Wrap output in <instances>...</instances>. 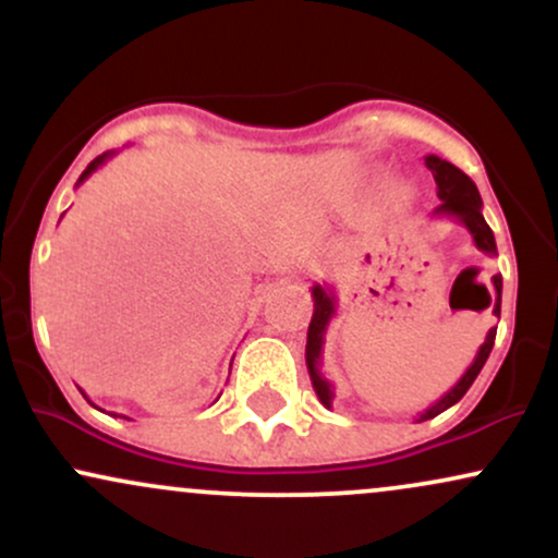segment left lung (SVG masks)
Wrapping results in <instances>:
<instances>
[{"mask_svg":"<svg viewBox=\"0 0 558 558\" xmlns=\"http://www.w3.org/2000/svg\"><path fill=\"white\" fill-rule=\"evenodd\" d=\"M425 165H427V170L433 172L435 185H438V198L444 202L438 209H435L433 215L451 217V220L462 222V226L470 230L472 243H475L480 252L488 254V257H496V254H498L496 252V239H493V230L483 217V198H480V191H477V185L472 183V178L464 175V172L459 170L457 165L446 162V159H440L435 155H427ZM490 283H493V288H490V304L488 306L493 310V315L501 317V288H504L501 272L493 275ZM312 299H315V312H312L310 330H306V369H310L312 388H315L319 403L330 409L332 399H336V388H332V383L323 375V369H319V367H323L325 332H328L330 319L336 317L338 301H336V293H332V288L328 283L312 286ZM493 341H496V328L488 330V336H485L483 345L477 349L475 360H472L470 367L464 369V375L459 377L457 383H453V388L446 390V393L440 396V399L435 403H430L425 412H420L417 422L438 417L440 412H446L448 407H453V403L462 399L466 390H470L472 383H475V377L480 375V369H483V364L488 362Z\"/></svg>","mask_w":558,"mask_h":558,"instance_id":"8db88e82","label":"left lung"}]
</instances>
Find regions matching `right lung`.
I'll use <instances>...</instances> for the list:
<instances>
[{"instance_id": "right-lung-1", "label": "right lung", "mask_w": 558, "mask_h": 558, "mask_svg": "<svg viewBox=\"0 0 558 558\" xmlns=\"http://www.w3.org/2000/svg\"><path fill=\"white\" fill-rule=\"evenodd\" d=\"M110 157H114V151H105V155H99V157H96V159H94V162H92V165H88V168L81 172L78 183H75V185H81L83 181H86V178H88V175H92V172H94V170H99V168H101V165H105V162H107V159H110ZM83 396H86V393H83Z\"/></svg>"}]
</instances>
